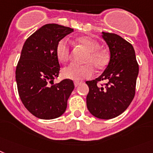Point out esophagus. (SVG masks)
<instances>
[{
  "label": "esophagus",
  "instance_id": "obj_1",
  "mask_svg": "<svg viewBox=\"0 0 153 153\" xmlns=\"http://www.w3.org/2000/svg\"><path fill=\"white\" fill-rule=\"evenodd\" d=\"M82 84V82H74V86L77 87V86H79V85Z\"/></svg>",
  "mask_w": 153,
  "mask_h": 153
}]
</instances>
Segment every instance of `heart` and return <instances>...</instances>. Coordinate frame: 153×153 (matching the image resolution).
I'll list each match as a JSON object with an SVG mask.
<instances>
[{
    "mask_svg": "<svg viewBox=\"0 0 153 153\" xmlns=\"http://www.w3.org/2000/svg\"><path fill=\"white\" fill-rule=\"evenodd\" d=\"M77 43L88 51L84 59L85 65H70L63 69L62 74L66 79L79 81L91 78L94 74V68L97 70L104 68L108 64L110 57L108 53L100 48V43L91 37H79L77 39ZM56 53L59 61L63 63L68 61L71 54V45L68 39L64 38L59 41Z\"/></svg>",
    "mask_w": 153,
    "mask_h": 153,
    "instance_id": "heart-1",
    "label": "heart"
}]
</instances>
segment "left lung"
<instances>
[{"mask_svg": "<svg viewBox=\"0 0 153 153\" xmlns=\"http://www.w3.org/2000/svg\"><path fill=\"white\" fill-rule=\"evenodd\" d=\"M108 45L110 59L106 68L95 80L87 81L89 91L86 97L88 111L100 119H112L128 108L135 94L138 65L134 47L120 36L102 33ZM106 83L98 86L97 83Z\"/></svg>", "mask_w": 153, "mask_h": 153, "instance_id": "left-lung-1", "label": "left lung"}]
</instances>
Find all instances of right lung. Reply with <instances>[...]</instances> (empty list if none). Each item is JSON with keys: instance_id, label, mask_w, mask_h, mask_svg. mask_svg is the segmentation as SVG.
<instances>
[{"instance_id": "obj_1", "label": "right lung", "mask_w": 153, "mask_h": 153, "mask_svg": "<svg viewBox=\"0 0 153 153\" xmlns=\"http://www.w3.org/2000/svg\"><path fill=\"white\" fill-rule=\"evenodd\" d=\"M73 31L69 27L47 24L23 45L15 71L18 91L25 108L36 117L54 119L66 110L74 85L71 79L53 84L60 71L56 48L59 41Z\"/></svg>"}]
</instances>
